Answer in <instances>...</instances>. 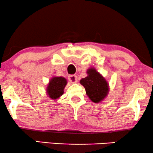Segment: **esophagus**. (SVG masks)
Returning a JSON list of instances; mask_svg holds the SVG:
<instances>
[{"mask_svg": "<svg viewBox=\"0 0 153 153\" xmlns=\"http://www.w3.org/2000/svg\"><path fill=\"white\" fill-rule=\"evenodd\" d=\"M68 80L70 82L74 83L77 82V76L76 75H70L68 76Z\"/></svg>", "mask_w": 153, "mask_h": 153, "instance_id": "1", "label": "esophagus"}]
</instances>
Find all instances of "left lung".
<instances>
[{
    "mask_svg": "<svg viewBox=\"0 0 153 153\" xmlns=\"http://www.w3.org/2000/svg\"><path fill=\"white\" fill-rule=\"evenodd\" d=\"M88 76L80 81L85 88L87 95L95 103H99L106 97L108 93V85L105 79L95 70L91 68L87 71Z\"/></svg>",
    "mask_w": 153,
    "mask_h": 153,
    "instance_id": "left-lung-1",
    "label": "left lung"
}]
</instances>
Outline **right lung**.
Wrapping results in <instances>:
<instances>
[{
  "mask_svg": "<svg viewBox=\"0 0 153 153\" xmlns=\"http://www.w3.org/2000/svg\"><path fill=\"white\" fill-rule=\"evenodd\" d=\"M67 84L66 79L63 77H53L50 80L47 87V93L51 99L56 100L63 94L64 88Z\"/></svg>",
  "mask_w": 153,
  "mask_h": 153,
  "instance_id": "add662e5",
  "label": "right lung"
}]
</instances>
